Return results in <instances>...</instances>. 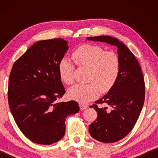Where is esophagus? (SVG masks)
Listing matches in <instances>:
<instances>
[{"mask_svg":"<svg viewBox=\"0 0 158 158\" xmlns=\"http://www.w3.org/2000/svg\"><path fill=\"white\" fill-rule=\"evenodd\" d=\"M79 106H80V109H81V110H84V109H87V108L88 107V106L85 105V104H83V103H80Z\"/></svg>","mask_w":158,"mask_h":158,"instance_id":"34e87169","label":"esophagus"}]
</instances>
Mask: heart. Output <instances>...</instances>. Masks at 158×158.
<instances>
[{"label":"heart","mask_w":158,"mask_h":158,"mask_svg":"<svg viewBox=\"0 0 158 158\" xmlns=\"http://www.w3.org/2000/svg\"><path fill=\"white\" fill-rule=\"evenodd\" d=\"M72 57L78 67H88L87 84H76L69 88V98L80 103H88L99 95L108 93L115 85L120 71V60L114 52L106 51L98 45L83 44L73 52ZM75 64L62 57L58 63V73L64 83L74 82Z\"/></svg>","instance_id":"b5f03b06"}]
</instances>
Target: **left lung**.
<instances>
[{"label": "left lung", "instance_id": "left-lung-1", "mask_svg": "<svg viewBox=\"0 0 158 158\" xmlns=\"http://www.w3.org/2000/svg\"><path fill=\"white\" fill-rule=\"evenodd\" d=\"M87 39L118 48L120 71L117 81L107 94L90 106L98 114L97 119L89 126V132L95 139L115 142L130 132L139 118L145 96L143 74L133 53L116 38L99 36Z\"/></svg>", "mask_w": 158, "mask_h": 158}]
</instances>
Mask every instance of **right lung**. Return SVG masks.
Segmentation results:
<instances>
[{
  "instance_id": "obj_1",
  "label": "right lung",
  "mask_w": 158,
  "mask_h": 158,
  "mask_svg": "<svg viewBox=\"0 0 158 158\" xmlns=\"http://www.w3.org/2000/svg\"><path fill=\"white\" fill-rule=\"evenodd\" d=\"M68 49L62 39L39 41L13 65L8 100L17 126L29 140L51 144L65 132V118L79 111L76 101L57 103L65 90L58 63Z\"/></svg>"
}]
</instances>
